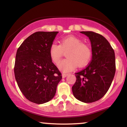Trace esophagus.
I'll return each instance as SVG.
<instances>
[{
    "instance_id": "obj_1",
    "label": "esophagus",
    "mask_w": 127,
    "mask_h": 127,
    "mask_svg": "<svg viewBox=\"0 0 127 127\" xmlns=\"http://www.w3.org/2000/svg\"><path fill=\"white\" fill-rule=\"evenodd\" d=\"M67 76H68V74H66V73H62V76L63 78H65Z\"/></svg>"
}]
</instances>
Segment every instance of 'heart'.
<instances>
[{
    "mask_svg": "<svg viewBox=\"0 0 127 127\" xmlns=\"http://www.w3.org/2000/svg\"><path fill=\"white\" fill-rule=\"evenodd\" d=\"M67 59L60 62L58 67L63 72L66 73L73 70L77 66L86 65L91 60V48L83 41L74 36H68L62 39L58 45L53 43L49 48L50 58L54 64L60 61L64 53H66Z\"/></svg>",
    "mask_w": 127,
    "mask_h": 127,
    "instance_id": "heart-1",
    "label": "heart"
}]
</instances>
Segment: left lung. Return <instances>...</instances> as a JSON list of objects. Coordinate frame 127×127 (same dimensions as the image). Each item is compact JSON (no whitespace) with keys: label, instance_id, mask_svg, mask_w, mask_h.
<instances>
[{"label":"left lung","instance_id":"left-lung-1","mask_svg":"<svg viewBox=\"0 0 127 127\" xmlns=\"http://www.w3.org/2000/svg\"><path fill=\"white\" fill-rule=\"evenodd\" d=\"M80 33L89 38L92 60L86 68L75 73L76 81L72 92L80 101L92 103L102 98L110 88L116 72L115 54L101 34L90 31Z\"/></svg>","mask_w":127,"mask_h":127}]
</instances>
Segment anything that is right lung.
I'll list each match as a JSON object with an SVG mask.
<instances>
[{
  "mask_svg": "<svg viewBox=\"0 0 127 127\" xmlns=\"http://www.w3.org/2000/svg\"><path fill=\"white\" fill-rule=\"evenodd\" d=\"M58 33H34L17 50L15 80L25 98L33 103L43 104L51 100L62 78L49 54L50 47Z\"/></svg>",
  "mask_w": 127,
  "mask_h": 127,
  "instance_id": "add662e5",
  "label": "right lung"
}]
</instances>
